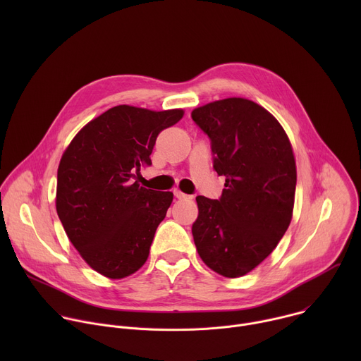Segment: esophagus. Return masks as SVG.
<instances>
[{
  "label": "esophagus",
  "instance_id": "obj_1",
  "mask_svg": "<svg viewBox=\"0 0 361 361\" xmlns=\"http://www.w3.org/2000/svg\"><path fill=\"white\" fill-rule=\"evenodd\" d=\"M173 192H174V195H176L177 198H180V200H184V198H192L191 195H188V194H184V192H183L180 188H177V187L173 190Z\"/></svg>",
  "mask_w": 361,
  "mask_h": 361
}]
</instances>
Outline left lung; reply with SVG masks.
<instances>
[{
    "instance_id": "1",
    "label": "left lung",
    "mask_w": 361,
    "mask_h": 361,
    "mask_svg": "<svg viewBox=\"0 0 361 361\" xmlns=\"http://www.w3.org/2000/svg\"><path fill=\"white\" fill-rule=\"evenodd\" d=\"M212 140L214 170L226 177L220 200L195 198L192 237L201 260L228 279L254 270L287 231L297 170L288 135L257 102L230 97L194 109Z\"/></svg>"
}]
</instances>
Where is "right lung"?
<instances>
[{
    "label": "right lung",
    "mask_w": 361,
    "mask_h": 361,
    "mask_svg": "<svg viewBox=\"0 0 361 361\" xmlns=\"http://www.w3.org/2000/svg\"><path fill=\"white\" fill-rule=\"evenodd\" d=\"M183 116L181 109L117 106L85 124L66 148L57 173V214L84 262L101 276L124 279L147 262L173 192L133 178L151 164L159 134Z\"/></svg>",
    "instance_id": "add662e5"
}]
</instances>
